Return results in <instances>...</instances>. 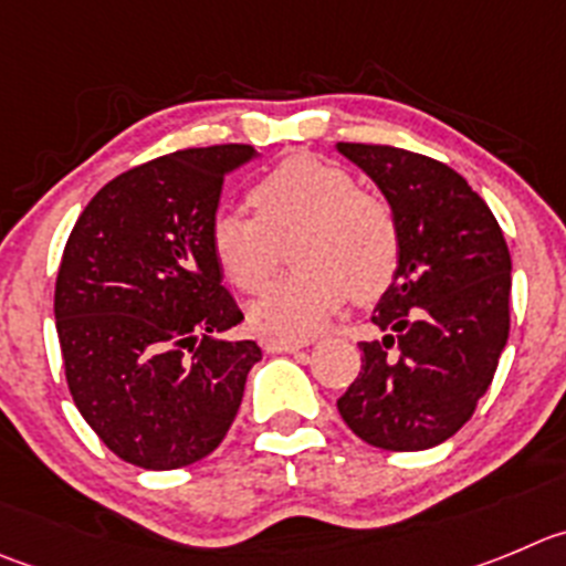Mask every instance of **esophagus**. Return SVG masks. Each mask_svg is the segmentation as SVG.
Instances as JSON below:
<instances>
[{"instance_id": "esophagus-1", "label": "esophagus", "mask_w": 566, "mask_h": 566, "mask_svg": "<svg viewBox=\"0 0 566 566\" xmlns=\"http://www.w3.org/2000/svg\"><path fill=\"white\" fill-rule=\"evenodd\" d=\"M308 338H283V336H263L261 347L266 353H297V349L308 347Z\"/></svg>"}]
</instances>
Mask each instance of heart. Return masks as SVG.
Returning a JSON list of instances; mask_svg holds the SVG:
<instances>
[{
	"label": "heart",
	"instance_id": "heart-1",
	"mask_svg": "<svg viewBox=\"0 0 566 566\" xmlns=\"http://www.w3.org/2000/svg\"><path fill=\"white\" fill-rule=\"evenodd\" d=\"M250 206L255 219L219 211L211 222V250L224 277L239 292L261 294L292 235V263L300 266L252 308L261 331H314L349 292L369 303L395 283L402 255L395 211L360 191L342 166L292 155L252 186Z\"/></svg>",
	"mask_w": 566,
	"mask_h": 566
}]
</instances>
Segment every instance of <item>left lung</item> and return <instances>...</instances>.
<instances>
[{"mask_svg":"<svg viewBox=\"0 0 566 566\" xmlns=\"http://www.w3.org/2000/svg\"><path fill=\"white\" fill-rule=\"evenodd\" d=\"M384 191L400 224L397 277L360 342V373L338 397L358 439L428 450L475 413L509 342L511 255L503 230L450 166L384 144H336Z\"/></svg>","mask_w":566,"mask_h":566,"instance_id":"1","label":"left lung"}]
</instances>
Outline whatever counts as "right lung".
<instances>
[{"label":"right lung","instance_id":"obj_1","mask_svg":"<svg viewBox=\"0 0 566 566\" xmlns=\"http://www.w3.org/2000/svg\"><path fill=\"white\" fill-rule=\"evenodd\" d=\"M247 144L180 149L113 177L80 213L55 283L72 400L107 450L142 470L206 459L228 436L255 342L211 250L224 175Z\"/></svg>","mask_w":566,"mask_h":566}]
</instances>
